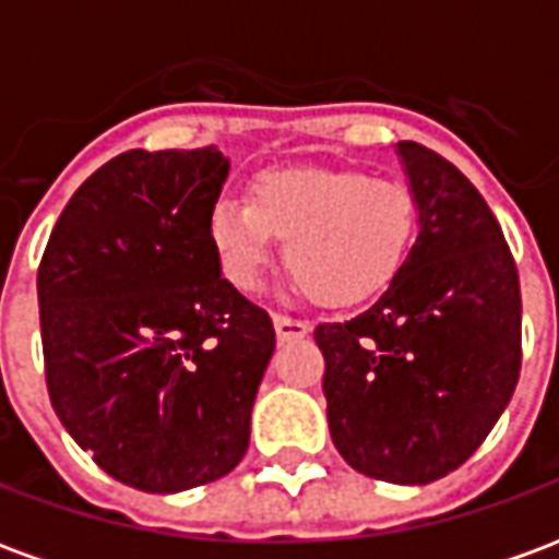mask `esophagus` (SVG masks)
<instances>
[{"mask_svg": "<svg viewBox=\"0 0 559 559\" xmlns=\"http://www.w3.org/2000/svg\"><path fill=\"white\" fill-rule=\"evenodd\" d=\"M275 332H278V341H296L305 338V335L311 332V323L287 314H275Z\"/></svg>", "mask_w": 559, "mask_h": 559, "instance_id": "obj_1", "label": "esophagus"}]
</instances>
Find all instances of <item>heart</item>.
I'll use <instances>...</instances> for the list:
<instances>
[{
    "mask_svg": "<svg viewBox=\"0 0 559 559\" xmlns=\"http://www.w3.org/2000/svg\"><path fill=\"white\" fill-rule=\"evenodd\" d=\"M419 203L401 179L356 167H284L251 179L248 200L224 197L209 215L221 272L254 290L275 239L317 302L353 305L383 293L411 257Z\"/></svg>",
    "mask_w": 559,
    "mask_h": 559,
    "instance_id": "heart-1",
    "label": "heart"
}]
</instances>
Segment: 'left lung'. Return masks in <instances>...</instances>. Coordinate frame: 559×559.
I'll return each instance as SVG.
<instances>
[{"label":"left lung","mask_w":559,"mask_h":559,"mask_svg":"<svg viewBox=\"0 0 559 559\" xmlns=\"http://www.w3.org/2000/svg\"><path fill=\"white\" fill-rule=\"evenodd\" d=\"M419 236L389 290L320 323L332 443L353 469L395 485L443 479L506 411L521 374V284L500 221L455 164L399 143Z\"/></svg>","instance_id":"8db88e82"}]
</instances>
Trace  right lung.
Listing matches in <instances>:
<instances>
[{"label": "right lung", "mask_w": 559, "mask_h": 559, "mask_svg": "<svg viewBox=\"0 0 559 559\" xmlns=\"http://www.w3.org/2000/svg\"><path fill=\"white\" fill-rule=\"evenodd\" d=\"M227 179L215 148H131L68 200L38 266L47 395L114 479L173 493L248 449L272 317L209 242Z\"/></svg>", "instance_id": "right-lung-1"}]
</instances>
